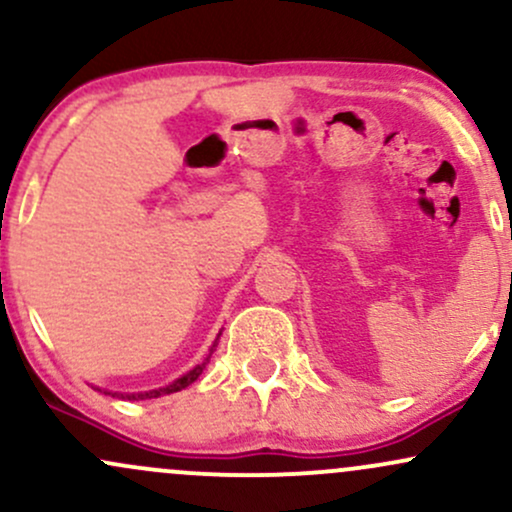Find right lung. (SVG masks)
<instances>
[{
  "label": "right lung",
  "mask_w": 512,
  "mask_h": 512,
  "mask_svg": "<svg viewBox=\"0 0 512 512\" xmlns=\"http://www.w3.org/2000/svg\"><path fill=\"white\" fill-rule=\"evenodd\" d=\"M219 337H221V332H219ZM219 337L214 339V344H211V349H209V356L204 358L202 363H199V366H195L192 370H187L185 375H180L178 380H173V383L170 385H166V387H158V390H149V392H113V397L117 395V397H122V399H154V397H161V395H173V392H180V390H185L187 385H192L195 383V380L199 378V375H202V370L207 368V363H209V358H211V354H214L216 351V344H219ZM105 395H110V392H105Z\"/></svg>",
  "instance_id": "add662e5"
}]
</instances>
